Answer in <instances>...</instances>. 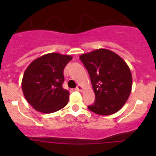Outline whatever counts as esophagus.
<instances>
[{
  "label": "esophagus",
  "mask_w": 156,
  "mask_h": 156,
  "mask_svg": "<svg viewBox=\"0 0 156 156\" xmlns=\"http://www.w3.org/2000/svg\"><path fill=\"white\" fill-rule=\"evenodd\" d=\"M76 90H77V91H82L83 87L81 86V85H78V86L76 87Z\"/></svg>",
  "instance_id": "1"
}]
</instances>
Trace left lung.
I'll list each match as a JSON object with an SVG mask.
<instances>
[{"instance_id": "8db88e82", "label": "left lung", "mask_w": 156, "mask_h": 156, "mask_svg": "<svg viewBox=\"0 0 156 156\" xmlns=\"http://www.w3.org/2000/svg\"><path fill=\"white\" fill-rule=\"evenodd\" d=\"M80 58L90 76L95 101L88 108L101 115L122 108L132 88V75L126 62L115 52L100 48L83 54Z\"/></svg>"}]
</instances>
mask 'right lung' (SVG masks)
<instances>
[{
  "label": "right lung",
  "instance_id": "right-lung-1",
  "mask_svg": "<svg viewBox=\"0 0 156 156\" xmlns=\"http://www.w3.org/2000/svg\"><path fill=\"white\" fill-rule=\"evenodd\" d=\"M72 56L46 54L32 62L23 74L22 89L33 108L42 113H52L67 105L69 93L62 87L63 71Z\"/></svg>",
  "mask_w": 156,
  "mask_h": 156
}]
</instances>
